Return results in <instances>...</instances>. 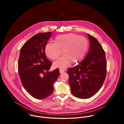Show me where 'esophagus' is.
<instances>
[{
	"instance_id": "esophagus-1",
	"label": "esophagus",
	"mask_w": 124,
	"mask_h": 124,
	"mask_svg": "<svg viewBox=\"0 0 124 124\" xmlns=\"http://www.w3.org/2000/svg\"><path fill=\"white\" fill-rule=\"evenodd\" d=\"M59 72H60V73H61V74H62V73H64V72H65V70L63 69H59Z\"/></svg>"
}]
</instances>
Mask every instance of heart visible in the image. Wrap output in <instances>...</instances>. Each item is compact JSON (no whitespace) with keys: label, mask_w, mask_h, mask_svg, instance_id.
I'll return each mask as SVG.
<instances>
[{"label":"heart","mask_w":124,"mask_h":124,"mask_svg":"<svg viewBox=\"0 0 124 124\" xmlns=\"http://www.w3.org/2000/svg\"><path fill=\"white\" fill-rule=\"evenodd\" d=\"M54 43H48L45 47L46 54L53 60H57L62 54H64L54 63L56 67L65 68L71 62L76 64L82 61L89 49V42L86 38L75 33H68L57 36Z\"/></svg>","instance_id":"1"}]
</instances>
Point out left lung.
Wrapping results in <instances>:
<instances>
[{
	"label": "left lung",
	"mask_w": 124,
	"mask_h": 124,
	"mask_svg": "<svg viewBox=\"0 0 124 124\" xmlns=\"http://www.w3.org/2000/svg\"><path fill=\"white\" fill-rule=\"evenodd\" d=\"M90 48L85 58L78 65L68 69L71 93L82 99L92 97L101 89L107 75L105 52L99 41L88 34Z\"/></svg>",
	"instance_id": "8db88e82"
}]
</instances>
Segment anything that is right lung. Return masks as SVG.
I'll list each match as a JSON object with an SVG mask.
<instances>
[{"label": "right lung", "instance_id": "add662e5", "mask_svg": "<svg viewBox=\"0 0 124 124\" xmlns=\"http://www.w3.org/2000/svg\"><path fill=\"white\" fill-rule=\"evenodd\" d=\"M51 32L35 35L22 47L18 71L26 91L37 99H45L54 91V83L60 75L58 69L48 72L51 62L46 57L45 47Z\"/></svg>", "mask_w": 124, "mask_h": 124}]
</instances>
